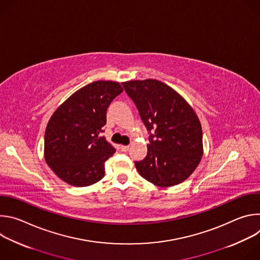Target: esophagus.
Returning <instances> with one entry per match:
<instances>
[{
    "mask_svg": "<svg viewBox=\"0 0 260 260\" xmlns=\"http://www.w3.org/2000/svg\"><path fill=\"white\" fill-rule=\"evenodd\" d=\"M120 148H121V150H122L123 152H126V151H128V149H129V145H122Z\"/></svg>",
    "mask_w": 260,
    "mask_h": 260,
    "instance_id": "esophagus-1",
    "label": "esophagus"
}]
</instances>
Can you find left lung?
Here are the masks:
<instances>
[{
  "instance_id": "8db88e82",
  "label": "left lung",
  "mask_w": 260,
  "mask_h": 260,
  "mask_svg": "<svg viewBox=\"0 0 260 260\" xmlns=\"http://www.w3.org/2000/svg\"><path fill=\"white\" fill-rule=\"evenodd\" d=\"M149 134L147 155L135 161L139 174L157 186L186 180L203 156V132L192 108L167 84L154 80L123 82Z\"/></svg>"
}]
</instances>
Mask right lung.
Instances as JSON below:
<instances>
[{
  "mask_svg": "<svg viewBox=\"0 0 260 260\" xmlns=\"http://www.w3.org/2000/svg\"><path fill=\"white\" fill-rule=\"evenodd\" d=\"M122 90L117 82H92L73 93L51 116L45 131L44 156L62 181L84 187L105 176V161L116 150L101 134L109 105Z\"/></svg>",
  "mask_w": 260,
  "mask_h": 260,
  "instance_id": "1",
  "label": "right lung"
}]
</instances>
